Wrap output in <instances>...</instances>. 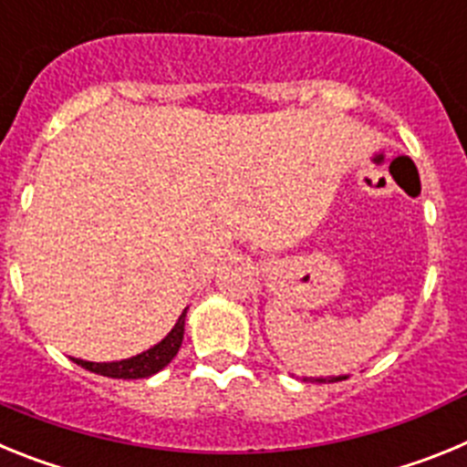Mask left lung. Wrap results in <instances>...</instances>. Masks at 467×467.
<instances>
[{
	"mask_svg": "<svg viewBox=\"0 0 467 467\" xmlns=\"http://www.w3.org/2000/svg\"><path fill=\"white\" fill-rule=\"evenodd\" d=\"M344 379H348V377H327V379H316V381L317 383H325V381L334 383V381H344ZM306 381H308V379H306Z\"/></svg>",
	"mask_w": 467,
	"mask_h": 467,
	"instance_id": "8db88e82",
	"label": "left lung"
}]
</instances>
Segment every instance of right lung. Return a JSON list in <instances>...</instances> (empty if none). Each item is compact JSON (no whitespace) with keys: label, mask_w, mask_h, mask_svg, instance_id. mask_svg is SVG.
Returning <instances> with one entry per match:
<instances>
[{"label":"right lung","mask_w":467,"mask_h":467,"mask_svg":"<svg viewBox=\"0 0 467 467\" xmlns=\"http://www.w3.org/2000/svg\"><path fill=\"white\" fill-rule=\"evenodd\" d=\"M184 317H187V308L182 311V316L177 317L175 327L168 332V337L163 341H159L156 346H151L150 350H144L140 356L128 358V360H119V362H86V360H77L72 358L77 365H81L84 369L95 374H102V377H111V379H147L151 374L161 372L172 358L177 356V350L182 346L184 339Z\"/></svg>","instance_id":"right-lung-1"}]
</instances>
